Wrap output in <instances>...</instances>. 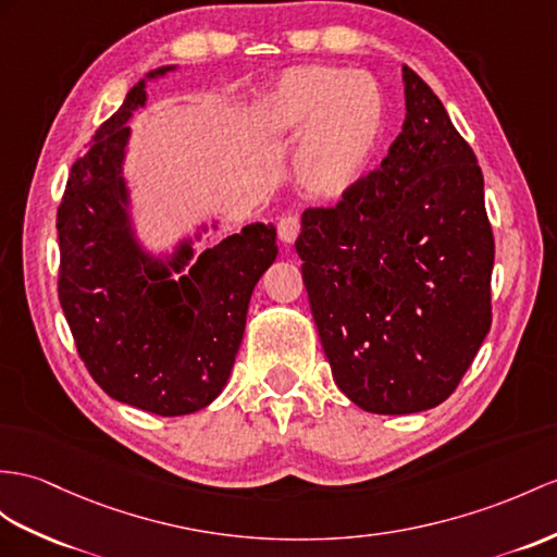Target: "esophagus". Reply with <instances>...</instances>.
Masks as SVG:
<instances>
[{"mask_svg": "<svg viewBox=\"0 0 557 557\" xmlns=\"http://www.w3.org/2000/svg\"><path fill=\"white\" fill-rule=\"evenodd\" d=\"M297 236H300V220L297 216L288 214V216H281L278 222V238L283 243H293Z\"/></svg>", "mask_w": 557, "mask_h": 557, "instance_id": "esophagus-1", "label": "esophagus"}]
</instances>
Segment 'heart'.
Masks as SVG:
<instances>
[{"mask_svg": "<svg viewBox=\"0 0 557 557\" xmlns=\"http://www.w3.org/2000/svg\"><path fill=\"white\" fill-rule=\"evenodd\" d=\"M255 117L267 137L300 141L295 180L317 198H343L357 188L373 172L389 127L377 79L337 65L283 71L264 89Z\"/></svg>", "mask_w": 557, "mask_h": 557, "instance_id": "b5f03b06", "label": "heart"}]
</instances>
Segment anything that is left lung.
<instances>
[{
    "label": "left lung",
    "instance_id": "left-lung-1",
    "mask_svg": "<svg viewBox=\"0 0 557 557\" xmlns=\"http://www.w3.org/2000/svg\"><path fill=\"white\" fill-rule=\"evenodd\" d=\"M406 117L381 170L302 214L295 250L333 381L404 416L451 395L492 325L494 236L472 148L401 67Z\"/></svg>",
    "mask_w": 557,
    "mask_h": 557
}]
</instances>
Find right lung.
<instances>
[{
    "label": "right lung",
    "mask_w": 557,
    "mask_h": 557,
    "mask_svg": "<svg viewBox=\"0 0 557 557\" xmlns=\"http://www.w3.org/2000/svg\"><path fill=\"white\" fill-rule=\"evenodd\" d=\"M146 73L94 134L59 206V300L79 357L115 401L156 416L206 409L232 375L250 295L274 264V224L255 222L200 255L196 240L220 222L196 226L170 250H151L134 220L125 174L132 127L146 85L176 73Z\"/></svg>",
    "instance_id": "1"
}]
</instances>
